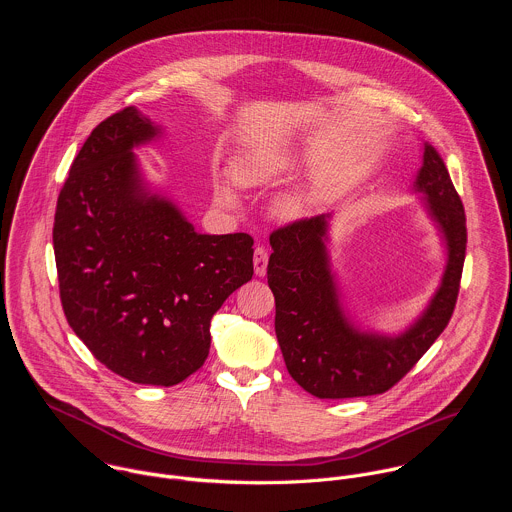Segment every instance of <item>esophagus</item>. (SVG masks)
Listing matches in <instances>:
<instances>
[{"label": "esophagus", "instance_id": "34e87169", "mask_svg": "<svg viewBox=\"0 0 512 512\" xmlns=\"http://www.w3.org/2000/svg\"><path fill=\"white\" fill-rule=\"evenodd\" d=\"M267 261H269V253L265 247H255L253 253V265H255V275L263 277L267 273Z\"/></svg>", "mask_w": 512, "mask_h": 512}]
</instances>
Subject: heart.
<instances>
[{
	"instance_id": "1",
	"label": "heart",
	"mask_w": 512,
	"mask_h": 512,
	"mask_svg": "<svg viewBox=\"0 0 512 512\" xmlns=\"http://www.w3.org/2000/svg\"><path fill=\"white\" fill-rule=\"evenodd\" d=\"M285 166L287 162L283 158L245 154L231 164V174L241 188H259L273 182L283 172ZM214 198L225 208L237 206V196L225 182H214ZM302 210H304V202L300 196H287L279 204V212L283 216H298Z\"/></svg>"
}]
</instances>
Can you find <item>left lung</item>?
<instances>
[{
	"label": "left lung",
	"instance_id": "1",
	"mask_svg": "<svg viewBox=\"0 0 512 512\" xmlns=\"http://www.w3.org/2000/svg\"><path fill=\"white\" fill-rule=\"evenodd\" d=\"M446 249L435 294L401 332L362 328L344 308L328 253L332 214L277 229L267 283L275 296V334L287 373L318 399L367 397L389 391L448 326L466 257V214L448 168L431 143H423L413 188Z\"/></svg>",
	"mask_w": 512,
	"mask_h": 512
}]
</instances>
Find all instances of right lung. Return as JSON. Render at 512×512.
<instances>
[{
	"label": "right lung",
	"mask_w": 512,
	"mask_h": 512,
	"mask_svg": "<svg viewBox=\"0 0 512 512\" xmlns=\"http://www.w3.org/2000/svg\"><path fill=\"white\" fill-rule=\"evenodd\" d=\"M162 125L127 107L99 123L70 166L54 214L64 316L115 375L172 387L210 350V320L253 277V239L196 233L145 180L139 145Z\"/></svg>",
	"instance_id": "add662e5"
}]
</instances>
